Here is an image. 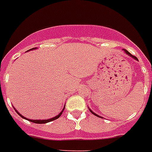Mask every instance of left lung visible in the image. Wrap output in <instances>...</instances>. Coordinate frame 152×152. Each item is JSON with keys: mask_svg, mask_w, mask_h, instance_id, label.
Listing matches in <instances>:
<instances>
[{"mask_svg": "<svg viewBox=\"0 0 152 152\" xmlns=\"http://www.w3.org/2000/svg\"><path fill=\"white\" fill-rule=\"evenodd\" d=\"M125 53H127V54H129V56H131V57H133L134 59L138 60V59H137V57H135V56H133V55H132V54H131V53H130L129 52V51H127V50H125ZM91 113H92L93 114H94V115H95V116H97V117H99V115H97L96 113H94V112H92V111H91ZM99 118H100V117H99Z\"/></svg>", "mask_w": 152, "mask_h": 152, "instance_id": "left-lung-1", "label": "left lung"}]
</instances>
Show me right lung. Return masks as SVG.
Listing matches in <instances>:
<instances>
[{
  "label": "right lung",
  "mask_w": 152,
  "mask_h": 152,
  "mask_svg": "<svg viewBox=\"0 0 152 152\" xmlns=\"http://www.w3.org/2000/svg\"><path fill=\"white\" fill-rule=\"evenodd\" d=\"M63 110H62V112H63ZM15 111L17 112V110H15ZM62 112H61V113H60L59 114H58V115H57V116L54 117V118H51V119H48V120H30V119H27V118H25L24 117H23V116L21 115V114H20V113H19V112H17V113H18V114H19V115L20 116V117H21V118H25V119H27V120H28V121H31V122L36 123V124H45V123L50 122V121H54V120H56V119H57V118H59L60 116L61 115Z\"/></svg>",
  "instance_id": "add662e5"
}]
</instances>
